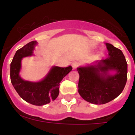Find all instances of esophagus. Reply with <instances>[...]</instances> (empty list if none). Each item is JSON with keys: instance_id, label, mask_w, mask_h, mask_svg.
I'll return each instance as SVG.
<instances>
[{"instance_id": "1", "label": "esophagus", "mask_w": 135, "mask_h": 135, "mask_svg": "<svg viewBox=\"0 0 135 135\" xmlns=\"http://www.w3.org/2000/svg\"><path fill=\"white\" fill-rule=\"evenodd\" d=\"M78 65H79V64H78V63H77V62L72 63V66L73 70H75V69H76L77 68V66H78Z\"/></svg>"}]
</instances>
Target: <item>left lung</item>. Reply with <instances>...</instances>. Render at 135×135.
Here are the masks:
<instances>
[{
	"label": "left lung",
	"instance_id": "left-lung-1",
	"mask_svg": "<svg viewBox=\"0 0 135 135\" xmlns=\"http://www.w3.org/2000/svg\"><path fill=\"white\" fill-rule=\"evenodd\" d=\"M105 45L107 58L77 69L79 74V93L93 104H105L117 98L128 78V64L122 51L108 43Z\"/></svg>",
	"mask_w": 135,
	"mask_h": 135
}]
</instances>
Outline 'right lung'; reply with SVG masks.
Segmentation results:
<instances>
[{"label": "right lung", "instance_id": "add662e5", "mask_svg": "<svg viewBox=\"0 0 135 135\" xmlns=\"http://www.w3.org/2000/svg\"><path fill=\"white\" fill-rule=\"evenodd\" d=\"M37 45V41H32L17 51L11 63L10 77L13 87L21 98L32 105L42 106L58 97L60 83L72 70V67L52 66L46 76L38 82L23 79L20 75L21 60L25 57L33 55Z\"/></svg>", "mask_w": 135, "mask_h": 135}]
</instances>
